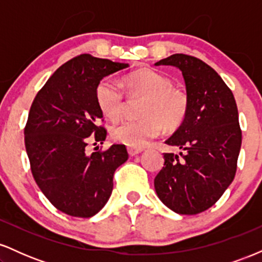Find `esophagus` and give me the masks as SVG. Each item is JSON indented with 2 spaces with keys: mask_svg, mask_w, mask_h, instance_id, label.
<instances>
[{
  "mask_svg": "<svg viewBox=\"0 0 262 262\" xmlns=\"http://www.w3.org/2000/svg\"><path fill=\"white\" fill-rule=\"evenodd\" d=\"M143 151V149H137V148H128V154L129 156H135Z\"/></svg>",
  "mask_w": 262,
  "mask_h": 262,
  "instance_id": "esophagus-1",
  "label": "esophagus"
}]
</instances>
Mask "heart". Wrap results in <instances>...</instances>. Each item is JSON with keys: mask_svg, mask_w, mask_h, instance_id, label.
<instances>
[{"mask_svg": "<svg viewBox=\"0 0 262 262\" xmlns=\"http://www.w3.org/2000/svg\"><path fill=\"white\" fill-rule=\"evenodd\" d=\"M128 95L143 98L138 121H124L112 128V138L130 148H143L160 134L162 125L175 129L185 121L188 97L180 87L172 85L165 75L151 69H139L124 77ZM96 101L101 112L111 121L121 118L125 107L121 87L112 80H103L96 89Z\"/></svg>", "mask_w": 262, "mask_h": 262, "instance_id": "obj_1", "label": "heart"}]
</instances>
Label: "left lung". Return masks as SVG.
<instances>
[{
  "label": "left lung",
  "instance_id": "1",
  "mask_svg": "<svg viewBox=\"0 0 262 262\" xmlns=\"http://www.w3.org/2000/svg\"><path fill=\"white\" fill-rule=\"evenodd\" d=\"M160 65L175 66L182 73L188 112L165 141L181 151L164 154L155 191L173 212L198 214L217 202L235 176L242 146L236 102L222 77L202 60L173 54L155 62Z\"/></svg>",
  "mask_w": 262,
  "mask_h": 262
}]
</instances>
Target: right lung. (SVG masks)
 Here are the masks:
<instances>
[{
	"instance_id": "1",
	"label": "right lung",
	"mask_w": 262,
	"mask_h": 262,
	"mask_svg": "<svg viewBox=\"0 0 262 262\" xmlns=\"http://www.w3.org/2000/svg\"><path fill=\"white\" fill-rule=\"evenodd\" d=\"M127 68L82 54L60 66L33 101L25 129L31 170L44 196L65 214H97L112 193L114 171L128 160L122 144L86 152L90 140L103 144L107 135L98 125L103 113L96 89L103 77Z\"/></svg>"
}]
</instances>
